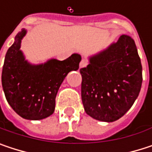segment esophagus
<instances>
[{
  "instance_id": "obj_1",
  "label": "esophagus",
  "mask_w": 152,
  "mask_h": 152,
  "mask_svg": "<svg viewBox=\"0 0 152 152\" xmlns=\"http://www.w3.org/2000/svg\"><path fill=\"white\" fill-rule=\"evenodd\" d=\"M88 65V61L85 59H83L80 62V68H84Z\"/></svg>"
}]
</instances>
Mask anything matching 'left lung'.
Wrapping results in <instances>:
<instances>
[{
	"label": "left lung",
	"mask_w": 152,
	"mask_h": 152,
	"mask_svg": "<svg viewBox=\"0 0 152 152\" xmlns=\"http://www.w3.org/2000/svg\"><path fill=\"white\" fill-rule=\"evenodd\" d=\"M89 61L80 69L84 111L95 120L115 121L133 106L142 86V64L135 41L121 35Z\"/></svg>",
	"instance_id": "1"
}]
</instances>
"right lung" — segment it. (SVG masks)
I'll return each instance as SVG.
<instances>
[{
	"instance_id": "right-lung-1",
	"label": "right lung",
	"mask_w": 152,
	"mask_h": 152,
	"mask_svg": "<svg viewBox=\"0 0 152 152\" xmlns=\"http://www.w3.org/2000/svg\"><path fill=\"white\" fill-rule=\"evenodd\" d=\"M26 34L23 29L7 51L1 83L8 103L26 120H42L53 113L58 90L69 72L77 70L82 58L73 53L64 61L51 59L45 63L28 62L20 50Z\"/></svg>"
}]
</instances>
